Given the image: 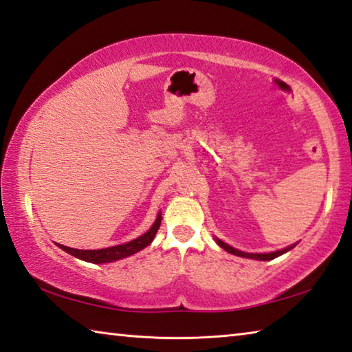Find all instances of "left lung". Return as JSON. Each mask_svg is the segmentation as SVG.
<instances>
[{
  "instance_id": "left-lung-1",
  "label": "left lung",
  "mask_w": 352,
  "mask_h": 352,
  "mask_svg": "<svg viewBox=\"0 0 352 352\" xmlns=\"http://www.w3.org/2000/svg\"><path fill=\"white\" fill-rule=\"evenodd\" d=\"M216 242L219 243L220 247H222L225 252H228L231 254H236V256H241V258H248V259H258V261H270V259H275L278 258V256H281L284 253H287L289 250L294 248L296 243H294V245H290L287 248H283V250H278V252H272V253H245V252H241V250H236L233 247H230L228 243L222 242L220 239H216Z\"/></svg>"
}]
</instances>
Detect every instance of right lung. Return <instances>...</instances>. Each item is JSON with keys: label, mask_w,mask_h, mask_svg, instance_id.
Wrapping results in <instances>:
<instances>
[{"label": "right lung", "mask_w": 352, "mask_h": 352, "mask_svg": "<svg viewBox=\"0 0 352 352\" xmlns=\"http://www.w3.org/2000/svg\"><path fill=\"white\" fill-rule=\"evenodd\" d=\"M160 223H162V214H158L157 220H155L153 225L151 226V230L147 231L136 239L130 241L127 243H121V245H115V247H109V248H100V250H76V248H69L60 245L57 243V247H60L63 252L69 253L71 256H74L77 259L87 261V262H93V264H104V262H113L122 258H127V256H132L135 253H138L140 250L146 248L148 243L153 241L155 234L160 228Z\"/></svg>", "instance_id": "add662e5"}]
</instances>
